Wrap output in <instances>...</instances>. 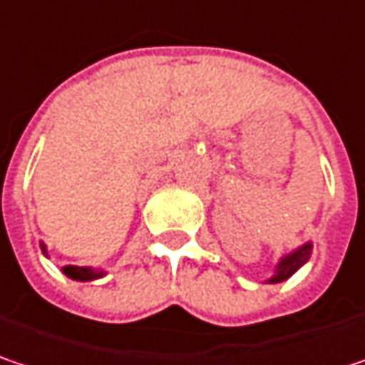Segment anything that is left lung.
Wrapping results in <instances>:
<instances>
[{
  "label": "left lung",
  "mask_w": 365,
  "mask_h": 365,
  "mask_svg": "<svg viewBox=\"0 0 365 365\" xmlns=\"http://www.w3.org/2000/svg\"><path fill=\"white\" fill-rule=\"evenodd\" d=\"M309 255H312V243H305V245H301L295 251H291L289 255L280 257V262L274 268V276L268 282L274 284V282H282V280L291 278L309 259Z\"/></svg>",
  "instance_id": "8db88e82"
}]
</instances>
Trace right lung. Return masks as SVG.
I'll use <instances>...</instances> for the list:
<instances>
[{"label": "right lung", "mask_w": 365, "mask_h": 365, "mask_svg": "<svg viewBox=\"0 0 365 365\" xmlns=\"http://www.w3.org/2000/svg\"><path fill=\"white\" fill-rule=\"evenodd\" d=\"M41 251H43V255L47 257V247H45V243L41 241ZM62 272L68 276V278H72V280H81V282H85V280H95V278H101L103 276V270H93L89 266H85V268H81V266H64L62 268Z\"/></svg>", "instance_id": "add662e5"}]
</instances>
